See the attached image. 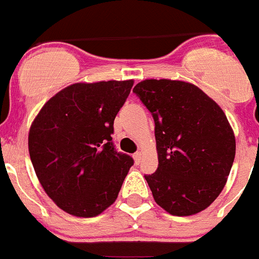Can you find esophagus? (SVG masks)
I'll list each match as a JSON object with an SVG mask.
<instances>
[{
	"label": "esophagus",
	"instance_id": "34e87169",
	"mask_svg": "<svg viewBox=\"0 0 259 259\" xmlns=\"http://www.w3.org/2000/svg\"><path fill=\"white\" fill-rule=\"evenodd\" d=\"M132 157H134V159H135V163L139 164V163H140V161H141V158H143V153L137 152V153H135Z\"/></svg>",
	"mask_w": 259,
	"mask_h": 259
}]
</instances>
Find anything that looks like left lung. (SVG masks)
Segmentation results:
<instances>
[{
  "label": "left lung",
  "instance_id": "left-lung-1",
  "mask_svg": "<svg viewBox=\"0 0 259 259\" xmlns=\"http://www.w3.org/2000/svg\"><path fill=\"white\" fill-rule=\"evenodd\" d=\"M134 92L154 119L158 168L145 175L154 201L176 217L202 211L223 191L235 159L227 116L198 87L182 80L146 79Z\"/></svg>",
  "mask_w": 259,
  "mask_h": 259
}]
</instances>
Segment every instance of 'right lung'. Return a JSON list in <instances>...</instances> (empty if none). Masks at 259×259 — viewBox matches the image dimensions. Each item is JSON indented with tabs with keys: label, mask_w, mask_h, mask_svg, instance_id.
Wrapping results in <instances>:
<instances>
[{
	"label": "right lung",
	"mask_w": 259,
	"mask_h": 259,
	"mask_svg": "<svg viewBox=\"0 0 259 259\" xmlns=\"http://www.w3.org/2000/svg\"><path fill=\"white\" fill-rule=\"evenodd\" d=\"M134 80L75 83L41 107L28 134L38 182L57 206L93 218L115 202L134 164L111 143L114 119Z\"/></svg>",
	"instance_id": "right-lung-1"
}]
</instances>
